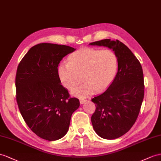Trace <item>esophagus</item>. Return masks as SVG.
<instances>
[{"label":"esophagus","instance_id":"esophagus-1","mask_svg":"<svg viewBox=\"0 0 161 161\" xmlns=\"http://www.w3.org/2000/svg\"><path fill=\"white\" fill-rule=\"evenodd\" d=\"M86 101V99H84V98H80V102L81 104L84 103Z\"/></svg>","mask_w":161,"mask_h":161}]
</instances>
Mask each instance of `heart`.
I'll return each instance as SVG.
<instances>
[{"mask_svg": "<svg viewBox=\"0 0 161 161\" xmlns=\"http://www.w3.org/2000/svg\"><path fill=\"white\" fill-rule=\"evenodd\" d=\"M118 58L109 49L84 47L72 53L67 63H62L58 73L62 84L72 90L82 77L84 83L72 90V94L84 98L104 90L111 84L118 69Z\"/></svg>", "mask_w": 161, "mask_h": 161, "instance_id": "1", "label": "heart"}]
</instances>
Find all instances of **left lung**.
Here are the masks:
<instances>
[{
	"label": "left lung",
	"mask_w": 161,
	"mask_h": 161,
	"mask_svg": "<svg viewBox=\"0 0 161 161\" xmlns=\"http://www.w3.org/2000/svg\"><path fill=\"white\" fill-rule=\"evenodd\" d=\"M89 45L108 47L118 58V72L108 89L94 97L93 129L101 137L114 139L126 133L138 117L144 97L142 65L130 49L109 39Z\"/></svg>",
	"instance_id": "obj_1"
}]
</instances>
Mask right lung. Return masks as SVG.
I'll return each instance as SVG.
<instances>
[{
	"instance_id": "obj_1",
	"label": "right lung",
	"mask_w": 161,
	"mask_h": 161,
	"mask_svg": "<svg viewBox=\"0 0 161 161\" xmlns=\"http://www.w3.org/2000/svg\"><path fill=\"white\" fill-rule=\"evenodd\" d=\"M76 49L43 43L32 47L18 67L16 100L31 130L39 137L55 141L67 134L72 114L80 107L61 85L58 67Z\"/></svg>"
}]
</instances>
